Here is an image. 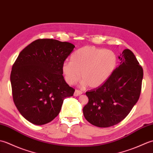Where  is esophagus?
<instances>
[{
    "label": "esophagus",
    "mask_w": 153,
    "mask_h": 153,
    "mask_svg": "<svg viewBox=\"0 0 153 153\" xmlns=\"http://www.w3.org/2000/svg\"><path fill=\"white\" fill-rule=\"evenodd\" d=\"M82 92L81 91H79V90H77V89H76V91H75V92H74V96H76V97H77V96H79V95H82Z\"/></svg>",
    "instance_id": "esophagus-1"
}]
</instances>
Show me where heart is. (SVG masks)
Instances as JSON below:
<instances>
[{
    "label": "heart",
    "instance_id": "heart-1",
    "mask_svg": "<svg viewBox=\"0 0 153 153\" xmlns=\"http://www.w3.org/2000/svg\"><path fill=\"white\" fill-rule=\"evenodd\" d=\"M70 60L65 61L62 66L66 82L72 85L82 77L83 85H88L91 88H97L105 83L118 64V54L114 51L93 46H84L76 50Z\"/></svg>",
    "mask_w": 153,
    "mask_h": 153
}]
</instances>
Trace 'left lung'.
<instances>
[{
    "instance_id": "1",
    "label": "left lung",
    "mask_w": 153,
    "mask_h": 153,
    "mask_svg": "<svg viewBox=\"0 0 153 153\" xmlns=\"http://www.w3.org/2000/svg\"><path fill=\"white\" fill-rule=\"evenodd\" d=\"M118 58L120 66L112 76L101 86L86 92L89 102L83 107L84 117L99 128L122 121L141 94L143 70L134 54L125 49Z\"/></svg>"
}]
</instances>
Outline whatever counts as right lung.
Returning a JSON list of instances; mask_svg holds the SVG:
<instances>
[{
    "label": "right lung",
    "mask_w": 153,
    "mask_h": 153,
    "mask_svg": "<svg viewBox=\"0 0 153 153\" xmlns=\"http://www.w3.org/2000/svg\"><path fill=\"white\" fill-rule=\"evenodd\" d=\"M75 46L68 42L39 39L24 48L12 66L13 100L29 122L43 125L59 114L64 100L75 89L65 82L62 66Z\"/></svg>",
    "instance_id": "1"
}]
</instances>
